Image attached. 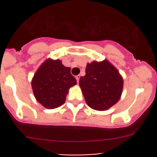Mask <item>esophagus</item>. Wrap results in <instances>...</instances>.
Masks as SVG:
<instances>
[{"instance_id":"obj_1","label":"esophagus","mask_w":157,"mask_h":157,"mask_svg":"<svg viewBox=\"0 0 157 157\" xmlns=\"http://www.w3.org/2000/svg\"><path fill=\"white\" fill-rule=\"evenodd\" d=\"M80 75H77V76H76V79H77V83H79V80H80Z\"/></svg>"}]
</instances>
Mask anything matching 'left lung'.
Returning a JSON list of instances; mask_svg holds the SVG:
<instances>
[{
    "label": "left lung",
    "mask_w": 157,
    "mask_h": 157,
    "mask_svg": "<svg viewBox=\"0 0 157 157\" xmlns=\"http://www.w3.org/2000/svg\"><path fill=\"white\" fill-rule=\"evenodd\" d=\"M86 104L95 110H106L121 97L123 79L108 61L87 64L86 75L79 80Z\"/></svg>",
    "instance_id": "1"
}]
</instances>
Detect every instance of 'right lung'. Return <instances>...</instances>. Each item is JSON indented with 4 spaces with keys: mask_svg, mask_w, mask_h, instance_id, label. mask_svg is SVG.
Returning <instances> with one entry per match:
<instances>
[{
    "mask_svg": "<svg viewBox=\"0 0 157 157\" xmlns=\"http://www.w3.org/2000/svg\"><path fill=\"white\" fill-rule=\"evenodd\" d=\"M76 84L77 80L71 74V68L64 67L59 60H46L32 80L36 100L50 109L64 104L68 90Z\"/></svg>",
    "mask_w": 157,
    "mask_h": 157,
    "instance_id": "add662e5",
    "label": "right lung"
}]
</instances>
